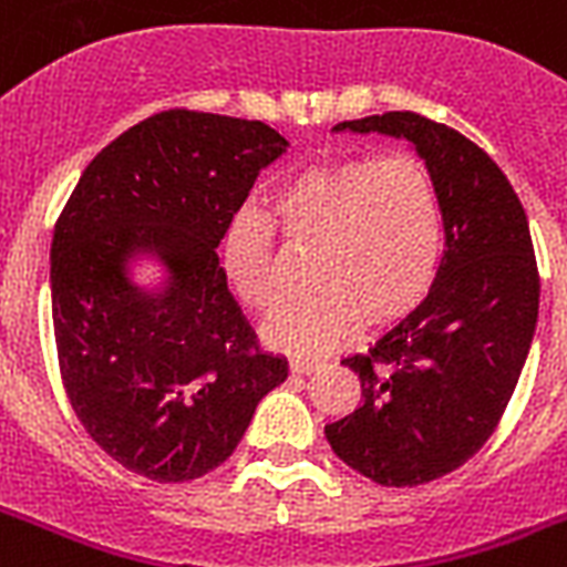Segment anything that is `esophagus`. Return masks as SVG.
<instances>
[{
    "label": "esophagus",
    "instance_id": "obj_1",
    "mask_svg": "<svg viewBox=\"0 0 567 567\" xmlns=\"http://www.w3.org/2000/svg\"><path fill=\"white\" fill-rule=\"evenodd\" d=\"M320 368H323V362H318V359H291L293 373H315Z\"/></svg>",
    "mask_w": 567,
    "mask_h": 567
}]
</instances>
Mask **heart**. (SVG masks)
Instances as JSON below:
<instances>
[{
	"instance_id": "b5f03b06",
	"label": "heart",
	"mask_w": 567,
	"mask_h": 567,
	"mask_svg": "<svg viewBox=\"0 0 567 567\" xmlns=\"http://www.w3.org/2000/svg\"><path fill=\"white\" fill-rule=\"evenodd\" d=\"M267 223L293 247H315L300 297L267 318L261 336L293 355H318L344 341L359 320L388 323L426 297L439 274L444 226L432 176L403 153L318 167L288 182L267 205ZM223 267L249 309H270L274 238L256 217H235L223 238Z\"/></svg>"
}]
</instances>
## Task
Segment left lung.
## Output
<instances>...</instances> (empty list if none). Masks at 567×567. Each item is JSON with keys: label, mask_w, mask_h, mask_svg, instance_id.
I'll return each mask as SVG.
<instances>
[{"label": "left lung", "mask_w": 567, "mask_h": 567, "mask_svg": "<svg viewBox=\"0 0 567 567\" xmlns=\"http://www.w3.org/2000/svg\"><path fill=\"white\" fill-rule=\"evenodd\" d=\"M332 132L412 146L439 194L447 249L421 306L371 353L341 362L362 379V403L323 432L373 483H432L488 441L527 362L538 320L527 214L501 167L456 128L388 111Z\"/></svg>", "instance_id": "1"}]
</instances>
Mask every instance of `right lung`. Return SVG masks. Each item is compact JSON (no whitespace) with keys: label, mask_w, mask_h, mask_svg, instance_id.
<instances>
[{"label":"right lung","mask_w":567,"mask_h":567,"mask_svg":"<svg viewBox=\"0 0 567 567\" xmlns=\"http://www.w3.org/2000/svg\"><path fill=\"white\" fill-rule=\"evenodd\" d=\"M258 120L162 111L102 150L49 252L58 364L75 417L128 471L188 483L235 453L288 379L258 350L217 247L258 173L288 153ZM159 270L153 284L136 267Z\"/></svg>","instance_id":"right-lung-1"}]
</instances>
